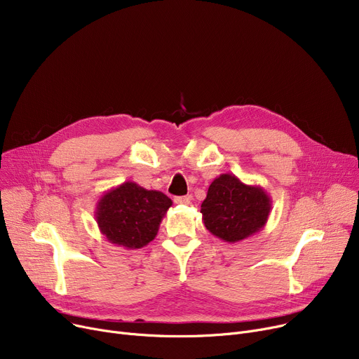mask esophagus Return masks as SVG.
Masks as SVG:
<instances>
[{"label":"esophagus","instance_id":"1","mask_svg":"<svg viewBox=\"0 0 359 359\" xmlns=\"http://www.w3.org/2000/svg\"><path fill=\"white\" fill-rule=\"evenodd\" d=\"M191 201H192V198L189 195H187V196H176L175 198V202L179 203V205H189Z\"/></svg>","mask_w":359,"mask_h":359}]
</instances>
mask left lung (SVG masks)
<instances>
[{"mask_svg": "<svg viewBox=\"0 0 359 359\" xmlns=\"http://www.w3.org/2000/svg\"><path fill=\"white\" fill-rule=\"evenodd\" d=\"M271 210L272 199L263 187L243 183L231 173L214 179L201 205L206 230L227 243L241 241L260 231Z\"/></svg>", "mask_w": 359, "mask_h": 359, "instance_id": "8db88e82", "label": "left lung"}]
</instances>
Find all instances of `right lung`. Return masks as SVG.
Wrapping results in <instances>:
<instances>
[{"instance_id": "right-lung-1", "label": "right lung", "mask_w": 359, "mask_h": 359, "mask_svg": "<svg viewBox=\"0 0 359 359\" xmlns=\"http://www.w3.org/2000/svg\"><path fill=\"white\" fill-rule=\"evenodd\" d=\"M172 199L158 191H147L134 182H125L104 192L96 206L102 234L116 246L141 249L153 241Z\"/></svg>"}]
</instances>
